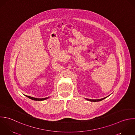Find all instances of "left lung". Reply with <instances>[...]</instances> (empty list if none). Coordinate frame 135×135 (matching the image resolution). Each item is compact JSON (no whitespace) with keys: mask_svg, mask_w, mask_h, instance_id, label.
Instances as JSON below:
<instances>
[{"mask_svg":"<svg viewBox=\"0 0 135 135\" xmlns=\"http://www.w3.org/2000/svg\"><path fill=\"white\" fill-rule=\"evenodd\" d=\"M108 97V96H107ZM107 97H105V98H102V99H87L86 98V99L88 101H90V102H99V101H102V100L104 99L105 98H107Z\"/></svg>","mask_w":135,"mask_h":135,"instance_id":"left-lung-1","label":"left lung"}]
</instances>
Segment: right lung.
Listing matches in <instances>:
<instances>
[{
	"instance_id": "1",
	"label": "right lung",
	"mask_w": 135,
	"mask_h": 135,
	"mask_svg": "<svg viewBox=\"0 0 135 135\" xmlns=\"http://www.w3.org/2000/svg\"><path fill=\"white\" fill-rule=\"evenodd\" d=\"M27 97L29 98V99H32L33 100H36V101H41V100H46L47 99H48L49 97H46V98H34V97H30V96H27V95H25Z\"/></svg>"
}]
</instances>
